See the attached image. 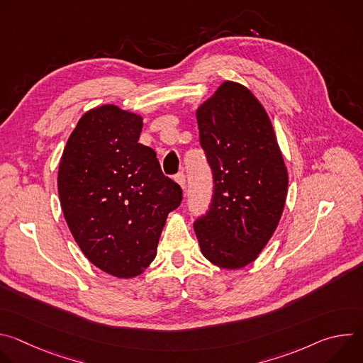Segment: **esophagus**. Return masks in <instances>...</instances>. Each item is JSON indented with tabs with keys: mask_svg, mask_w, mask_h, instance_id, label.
I'll return each instance as SVG.
<instances>
[{
	"mask_svg": "<svg viewBox=\"0 0 363 363\" xmlns=\"http://www.w3.org/2000/svg\"><path fill=\"white\" fill-rule=\"evenodd\" d=\"M175 181L181 185V188H182V189H185V188H186V177H185V174H184V172L177 174V175H175Z\"/></svg>",
	"mask_w": 363,
	"mask_h": 363,
	"instance_id": "obj_1",
	"label": "esophagus"
}]
</instances>
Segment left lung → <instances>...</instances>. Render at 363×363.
<instances>
[{
	"mask_svg": "<svg viewBox=\"0 0 363 363\" xmlns=\"http://www.w3.org/2000/svg\"><path fill=\"white\" fill-rule=\"evenodd\" d=\"M196 122L214 194L194 230L206 260L241 269L279 225L289 185L283 155L262 103L238 83H223L198 108Z\"/></svg>",
	"mask_w": 363,
	"mask_h": 363,
	"instance_id": "8db88e82",
	"label": "left lung"
}]
</instances>
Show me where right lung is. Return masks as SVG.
Instances as JSON below:
<instances>
[{"label": "right lung", "instance_id": "add662e5", "mask_svg": "<svg viewBox=\"0 0 363 363\" xmlns=\"http://www.w3.org/2000/svg\"><path fill=\"white\" fill-rule=\"evenodd\" d=\"M142 118L105 105L86 112L72 132L57 186L67 225L100 270L130 279L157 257L181 186L161 171L157 152L138 143Z\"/></svg>", "mask_w": 363, "mask_h": 363}]
</instances>
